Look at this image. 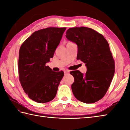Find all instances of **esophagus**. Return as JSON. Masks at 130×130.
Wrapping results in <instances>:
<instances>
[{"mask_svg": "<svg viewBox=\"0 0 130 130\" xmlns=\"http://www.w3.org/2000/svg\"><path fill=\"white\" fill-rule=\"evenodd\" d=\"M69 70H68V69H64V70H63V72H64L65 74H67V73H69Z\"/></svg>", "mask_w": 130, "mask_h": 130, "instance_id": "obj_1", "label": "esophagus"}]
</instances>
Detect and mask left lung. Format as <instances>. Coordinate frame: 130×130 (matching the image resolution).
I'll return each instance as SVG.
<instances>
[{
    "label": "left lung",
    "instance_id": "1",
    "mask_svg": "<svg viewBox=\"0 0 130 130\" xmlns=\"http://www.w3.org/2000/svg\"><path fill=\"white\" fill-rule=\"evenodd\" d=\"M68 40L78 46L77 59L85 63V74L70 72L74 78L71 89L78 100L93 103L103 97L115 74V61L109 44L103 35L85 27H74L66 32Z\"/></svg>",
    "mask_w": 130,
    "mask_h": 130
}]
</instances>
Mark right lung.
Listing matches in <instances>:
<instances>
[{"label":"right lung","instance_id":"right-lung-1","mask_svg":"<svg viewBox=\"0 0 130 130\" xmlns=\"http://www.w3.org/2000/svg\"><path fill=\"white\" fill-rule=\"evenodd\" d=\"M65 29L49 27L38 30L19 49V81L29 98L37 103H47L55 97L64 75L62 71H53L46 63L53 57Z\"/></svg>","mask_w":130,"mask_h":130}]
</instances>
